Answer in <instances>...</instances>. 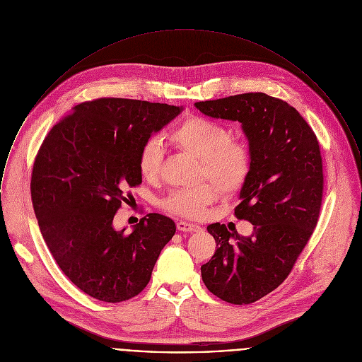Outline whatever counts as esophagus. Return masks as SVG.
<instances>
[{"label": "esophagus", "mask_w": 362, "mask_h": 362, "mask_svg": "<svg viewBox=\"0 0 362 362\" xmlns=\"http://www.w3.org/2000/svg\"><path fill=\"white\" fill-rule=\"evenodd\" d=\"M176 226L182 232H199V230H202V226H199L197 223H192V222H186V221H179L176 223Z\"/></svg>", "instance_id": "obj_1"}]
</instances>
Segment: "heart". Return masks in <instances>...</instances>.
<instances>
[{
    "mask_svg": "<svg viewBox=\"0 0 362 362\" xmlns=\"http://www.w3.org/2000/svg\"><path fill=\"white\" fill-rule=\"evenodd\" d=\"M175 148L200 159V173L213 185L203 183L190 189L170 192L162 202L163 210L187 218L202 217L206 207L221 194H232L242 189L250 176L253 151L243 139L230 137L221 123L203 116H189L168 134ZM165 151L156 139L145 143L139 155V169L148 182L158 179Z\"/></svg>",
    "mask_w": 362,
    "mask_h": 362,
    "instance_id": "obj_1",
    "label": "heart"
}]
</instances>
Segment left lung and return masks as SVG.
Wrapping results in <instances>:
<instances>
[{"mask_svg":"<svg viewBox=\"0 0 362 362\" xmlns=\"http://www.w3.org/2000/svg\"><path fill=\"white\" fill-rule=\"evenodd\" d=\"M196 107L242 123L253 151L252 172L235 207L253 233L243 238L223 223L209 225L218 247L202 266L211 293L249 305L284 283L316 228L325 180L319 141L296 109L263 92L197 102Z\"/></svg>","mask_w":362,"mask_h":362,"instance_id":"left-lung-1","label":"left lung"}]
</instances>
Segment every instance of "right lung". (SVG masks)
I'll return each instance as SVG.
<instances>
[{
	"label": "right lung",
	"mask_w": 362,
	"mask_h": 362,
	"mask_svg": "<svg viewBox=\"0 0 362 362\" xmlns=\"http://www.w3.org/2000/svg\"><path fill=\"white\" fill-rule=\"evenodd\" d=\"M182 107L123 98L82 102L45 137L33 162L30 196L43 239L74 286L103 302H123L149 283L176 232L152 213L132 233L113 228L130 189L140 186L141 146Z\"/></svg>",
	"instance_id": "right-lung-1"
}]
</instances>
